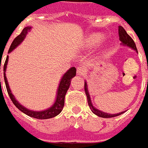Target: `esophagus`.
Listing matches in <instances>:
<instances>
[{"label":"esophagus","mask_w":148,"mask_h":148,"mask_svg":"<svg viewBox=\"0 0 148 148\" xmlns=\"http://www.w3.org/2000/svg\"><path fill=\"white\" fill-rule=\"evenodd\" d=\"M85 72H86V71H85V69L83 67H78L77 68L76 73H77L78 76H84V74H85Z\"/></svg>","instance_id":"34e87169"}]
</instances>
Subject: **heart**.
Returning a JSON list of instances; mask_svg holds the SVG:
<instances>
[{
	"instance_id": "heart-1",
	"label": "heart",
	"mask_w": 148,
	"mask_h": 148,
	"mask_svg": "<svg viewBox=\"0 0 148 148\" xmlns=\"http://www.w3.org/2000/svg\"><path fill=\"white\" fill-rule=\"evenodd\" d=\"M105 36L102 34L94 33L89 35L85 42V47L88 49L96 48L103 42Z\"/></svg>"
}]
</instances>
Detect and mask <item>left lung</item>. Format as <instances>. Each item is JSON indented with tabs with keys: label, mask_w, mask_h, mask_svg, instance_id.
Here are the masks:
<instances>
[{
	"label": "left lung",
	"mask_w": 148,
	"mask_h": 148,
	"mask_svg": "<svg viewBox=\"0 0 148 148\" xmlns=\"http://www.w3.org/2000/svg\"><path fill=\"white\" fill-rule=\"evenodd\" d=\"M119 39L120 41L122 42V44L124 45V46H127V47H130V48H132L133 50H134L136 52H138L137 51V48H136V46H135V43H134V40L131 38L130 35L127 33V31L124 29L123 26L119 25ZM84 91H85V94L87 96V100H88V106L90 108V110H92V112L94 114L99 116L101 118H105V119H108V118H113V117H116V116H119V115L122 114L124 112H121V113H119V114H107V113H105L103 111L99 110L98 109H96L95 107L92 106L91 101V98H90V95H89V92H88V84L87 82L85 81L84 82Z\"/></svg>",
	"instance_id": "obj_1"
}]
</instances>
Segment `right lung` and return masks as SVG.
Segmentation results:
<instances>
[{
    "label": "right lung",
    "mask_w": 148,
    "mask_h": 148,
    "mask_svg": "<svg viewBox=\"0 0 148 148\" xmlns=\"http://www.w3.org/2000/svg\"><path fill=\"white\" fill-rule=\"evenodd\" d=\"M30 29H31V26H26V27H25L24 29H22L21 33L14 38V40L12 42L11 46H10L9 53L13 51L18 46L21 44L22 41L25 39L26 34L29 32ZM8 60H9V56H7V57H6L5 62V64H4V79H5V83L6 89H7V92H8V94L10 96L11 101L14 104V106L17 107L19 110H21L22 113H24V114L28 115L29 117H31V118H34V119H51V118H54V117L57 116L59 114H60V112L63 110V108H64L65 95H66L67 91H68V89L69 88V86L71 84V80L74 76H76V68L72 67L70 69H68V72H65L64 74V76H62L61 80L60 81V84H59L58 89H57L56 99L55 103L52 105V106L48 108L47 110H45L42 111H34L28 110V109H26L23 106H21V104L15 99L14 96L11 92V90H10V86H9L8 81H7V78H6L5 76V71L6 68H7V64H8Z\"/></svg>",
    "instance_id": "right-lung-1"
}]
</instances>
